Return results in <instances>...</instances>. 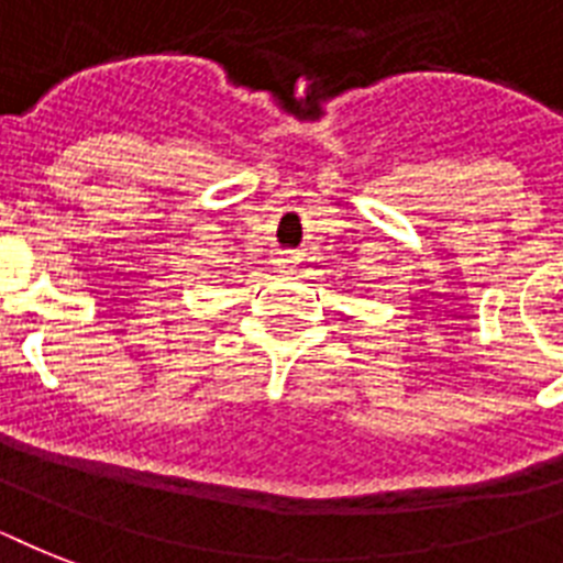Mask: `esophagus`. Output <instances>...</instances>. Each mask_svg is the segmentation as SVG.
Segmentation results:
<instances>
[{"instance_id":"1","label":"esophagus","mask_w":563,"mask_h":563,"mask_svg":"<svg viewBox=\"0 0 563 563\" xmlns=\"http://www.w3.org/2000/svg\"><path fill=\"white\" fill-rule=\"evenodd\" d=\"M280 263H283V265H289V263H295V260H289V256H283Z\"/></svg>"}]
</instances>
